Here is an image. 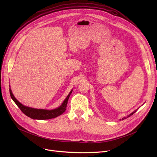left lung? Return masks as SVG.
<instances>
[{"mask_svg": "<svg viewBox=\"0 0 157 157\" xmlns=\"http://www.w3.org/2000/svg\"><path fill=\"white\" fill-rule=\"evenodd\" d=\"M135 112H136V111H134V113H131L130 115H128V117H129L130 116H131V115H132V114H134ZM125 118H126V117H125V118H122V120H124V119H125Z\"/></svg>", "mask_w": 157, "mask_h": 157, "instance_id": "left-lung-1", "label": "left lung"}]
</instances>
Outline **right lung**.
<instances>
[{
    "label": "right lung",
    "mask_w": 157,
    "mask_h": 157,
    "mask_svg": "<svg viewBox=\"0 0 157 157\" xmlns=\"http://www.w3.org/2000/svg\"><path fill=\"white\" fill-rule=\"evenodd\" d=\"M72 92V90H71L69 94L67 95V97H66L65 101H63V102L59 107V108L53 110H46V109H37L34 108H31L22 105L20 102H19L17 100H16V98L14 97L13 94H12L11 89H10L11 97L12 98L13 101L16 103V104L18 105V108L20 109V110L23 112V113H24L26 116L32 119H37V120L52 119V118L59 117L62 114H63L66 110V107H67V105L69 98Z\"/></svg>",
    "instance_id": "1"
}]
</instances>
